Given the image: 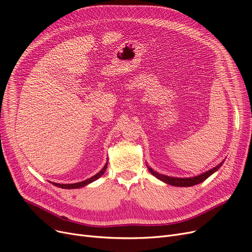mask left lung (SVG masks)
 Returning a JSON list of instances; mask_svg holds the SVG:
<instances>
[{"mask_svg": "<svg viewBox=\"0 0 252 252\" xmlns=\"http://www.w3.org/2000/svg\"><path fill=\"white\" fill-rule=\"evenodd\" d=\"M225 159H223L220 165H217L216 167L210 169L209 171H207L205 173H202L200 175H198V176H194V177H189V178H179V177H171V176H167V175H162V174H159L158 173L157 171L153 170L152 168H150L148 165L147 168L149 170V172L153 175V176H156L158 179H159L160 181L165 182L167 184H170V185H173V187H180V188H187V187H192V185H196L199 184L203 181H205L208 177L211 176V175L213 173H215L216 171H218V169H220L222 163L224 162Z\"/></svg>", "mask_w": 252, "mask_h": 252, "instance_id": "8db88e82", "label": "left lung"}]
</instances>
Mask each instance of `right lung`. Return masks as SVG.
Wrapping results in <instances>:
<instances>
[{"label":"right lung","mask_w":252,"mask_h":252,"mask_svg":"<svg viewBox=\"0 0 252 252\" xmlns=\"http://www.w3.org/2000/svg\"><path fill=\"white\" fill-rule=\"evenodd\" d=\"M107 165H108V160H107V162L105 163V166L103 167V169H102L99 173H96V174L94 175V176H93V177H91V178H89V179H86V180H84V181H81V182H77V183H70V184H61V183H54V182H51V183H52L53 185H56V187H58V188L64 189H80V188L85 187V185H87V184H90V183H92V182L95 181L96 179H99L101 176H103L104 173H105V171H106V169H107Z\"/></svg>","instance_id":"add662e5"}]
</instances>
